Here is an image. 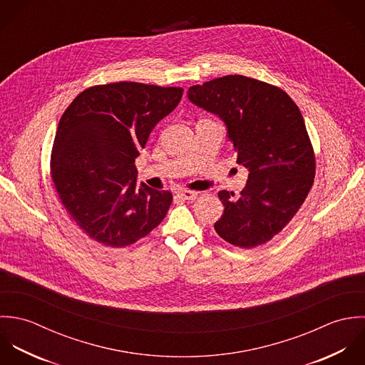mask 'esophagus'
Masks as SVG:
<instances>
[{
	"label": "esophagus",
	"instance_id": "34e87169",
	"mask_svg": "<svg viewBox=\"0 0 365 365\" xmlns=\"http://www.w3.org/2000/svg\"><path fill=\"white\" fill-rule=\"evenodd\" d=\"M178 197H180L182 200H195L197 197V192L180 190V192H178Z\"/></svg>",
	"mask_w": 365,
	"mask_h": 365
}]
</instances>
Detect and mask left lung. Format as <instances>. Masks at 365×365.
<instances>
[{"mask_svg": "<svg viewBox=\"0 0 365 365\" xmlns=\"http://www.w3.org/2000/svg\"><path fill=\"white\" fill-rule=\"evenodd\" d=\"M187 97L225 123L237 163L250 172L238 197L219 192L217 234L240 248L268 242L294 217L314 182L316 156L299 107L281 87L240 74L192 86Z\"/></svg>", "mask_w": 365, "mask_h": 365, "instance_id": "1", "label": "left lung"}]
</instances>
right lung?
I'll use <instances>...</instances> for the list:
<instances>
[{
  "label": "right lung",
  "mask_w": 365,
  "mask_h": 365,
  "mask_svg": "<svg viewBox=\"0 0 365 365\" xmlns=\"http://www.w3.org/2000/svg\"><path fill=\"white\" fill-rule=\"evenodd\" d=\"M182 87L137 81L83 90L63 113L51 178L74 224L113 248L144 238L165 219L173 196L141 183L135 158L153 127L179 104Z\"/></svg>",
  "instance_id": "1"
}]
</instances>
